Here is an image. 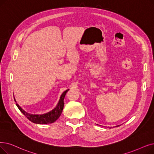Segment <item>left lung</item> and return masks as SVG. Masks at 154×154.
Wrapping results in <instances>:
<instances>
[{"mask_svg":"<svg viewBox=\"0 0 154 154\" xmlns=\"http://www.w3.org/2000/svg\"><path fill=\"white\" fill-rule=\"evenodd\" d=\"M119 126V125H118V126Z\"/></svg>","mask_w":154,"mask_h":154,"instance_id":"obj_1","label":"left lung"}]
</instances>
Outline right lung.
Segmentation results:
<instances>
[{"mask_svg": "<svg viewBox=\"0 0 154 154\" xmlns=\"http://www.w3.org/2000/svg\"><path fill=\"white\" fill-rule=\"evenodd\" d=\"M68 91L69 89L63 92V94L60 96V99L59 100L58 103L55 108L51 111L47 113H45V114H43V115L29 114V113L24 111L17 104H16V106H17V108L20 111H21V112L23 113V114L27 118L29 121H31L32 123H36V124H50V123H54L62 114L63 109V106H64V102H63L64 97L65 96L66 92Z\"/></svg>", "mask_w": 154, "mask_h": 154, "instance_id": "add662e5", "label": "right lung"}]
</instances>
